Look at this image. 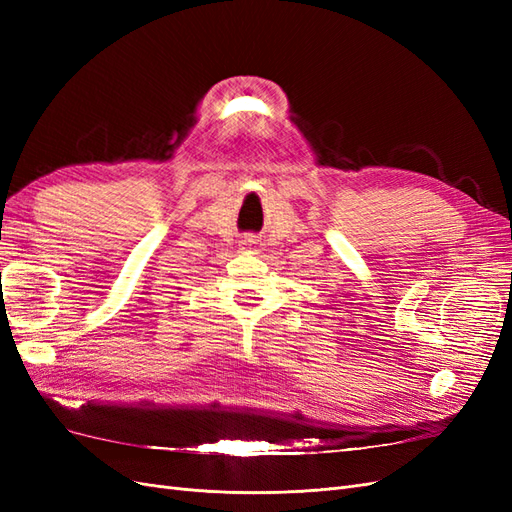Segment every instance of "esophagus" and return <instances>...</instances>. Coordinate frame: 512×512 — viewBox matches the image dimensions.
<instances>
[{"label":"esophagus","mask_w":512,"mask_h":512,"mask_svg":"<svg viewBox=\"0 0 512 512\" xmlns=\"http://www.w3.org/2000/svg\"><path fill=\"white\" fill-rule=\"evenodd\" d=\"M241 247H243V250H254V247H256V239H254V237H245V239L241 241Z\"/></svg>","instance_id":"obj_1"}]
</instances>
